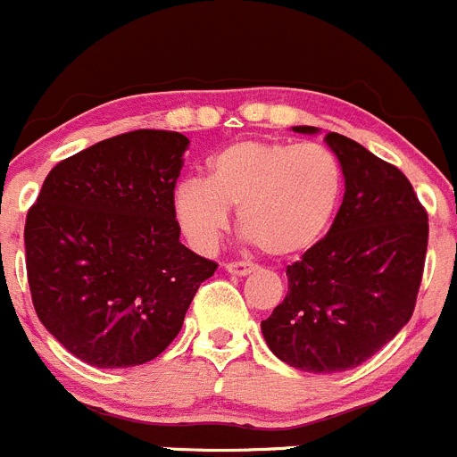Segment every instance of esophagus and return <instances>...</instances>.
Returning <instances> with one entry per match:
<instances>
[{
	"mask_svg": "<svg viewBox=\"0 0 457 457\" xmlns=\"http://www.w3.org/2000/svg\"><path fill=\"white\" fill-rule=\"evenodd\" d=\"M256 267L252 265V262H228V265H225V271H228V274H234V276H247V274H252V271H254Z\"/></svg>",
	"mask_w": 457,
	"mask_h": 457,
	"instance_id": "34e87169",
	"label": "esophagus"
}]
</instances>
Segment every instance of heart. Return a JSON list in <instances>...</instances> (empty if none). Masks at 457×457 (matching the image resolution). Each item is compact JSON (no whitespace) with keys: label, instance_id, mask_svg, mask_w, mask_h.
<instances>
[{"label":"heart","instance_id":"heart-1","mask_svg":"<svg viewBox=\"0 0 457 457\" xmlns=\"http://www.w3.org/2000/svg\"><path fill=\"white\" fill-rule=\"evenodd\" d=\"M343 192L336 156L318 143L238 141L207 163L205 179L174 187L172 210L196 252H212L238 210V225L265 254L292 258L320 243Z\"/></svg>","mask_w":457,"mask_h":457}]
</instances>
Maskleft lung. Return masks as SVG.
Returning a JSON list of instances; mask_svg holds the SVG:
<instances>
[{
    "mask_svg": "<svg viewBox=\"0 0 457 457\" xmlns=\"http://www.w3.org/2000/svg\"><path fill=\"white\" fill-rule=\"evenodd\" d=\"M325 141L343 170V205L327 237L287 267V296L261 322L274 356L312 373L362 365L407 325L428 241L425 207L395 165L338 132Z\"/></svg>",
    "mask_w": 457,
    "mask_h": 457,
    "instance_id": "obj_1",
    "label": "left lung"
}]
</instances>
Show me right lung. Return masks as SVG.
<instances>
[{"label": "right lung", "mask_w": 457, "mask_h": 457, "mask_svg": "<svg viewBox=\"0 0 457 457\" xmlns=\"http://www.w3.org/2000/svg\"><path fill=\"white\" fill-rule=\"evenodd\" d=\"M190 139L135 130L54 165L26 216V271L46 329L101 370L165 352L216 262L179 237L172 195Z\"/></svg>", "instance_id": "1"}]
</instances>
